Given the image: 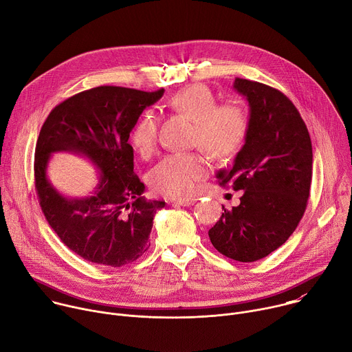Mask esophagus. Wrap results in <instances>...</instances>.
<instances>
[{"mask_svg": "<svg viewBox=\"0 0 352 352\" xmlns=\"http://www.w3.org/2000/svg\"><path fill=\"white\" fill-rule=\"evenodd\" d=\"M196 202V199L195 197H184V199H178L177 200V205H181V206H190V205H193Z\"/></svg>", "mask_w": 352, "mask_h": 352, "instance_id": "1", "label": "esophagus"}]
</instances>
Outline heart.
<instances>
[{"mask_svg": "<svg viewBox=\"0 0 352 352\" xmlns=\"http://www.w3.org/2000/svg\"><path fill=\"white\" fill-rule=\"evenodd\" d=\"M175 113L193 121L192 142L213 159L234 156L248 133L245 110L232 103L217 104L214 93L205 85L188 86L168 100ZM131 143L140 156H150L157 143V118L144 111L131 132ZM208 173V163L197 153L167 155L150 173V185L163 196H189L196 182Z\"/></svg>", "mask_w": 352, "mask_h": 352, "instance_id": "1", "label": "heart"}]
</instances>
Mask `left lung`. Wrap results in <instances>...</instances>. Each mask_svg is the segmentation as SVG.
<instances>
[{
	"label": "left lung",
	"mask_w": 352,
	"mask_h": 352,
	"mask_svg": "<svg viewBox=\"0 0 352 352\" xmlns=\"http://www.w3.org/2000/svg\"><path fill=\"white\" fill-rule=\"evenodd\" d=\"M248 102V133L230 170L216 177L241 204L209 230L213 246L238 262H256L280 248L302 219L312 179V143L289 98L267 85L236 78Z\"/></svg>",
	"instance_id": "1"
}]
</instances>
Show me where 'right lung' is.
<instances>
[{
    "label": "right lung",
    "mask_w": 352,
    "mask_h": 352,
    "mask_svg": "<svg viewBox=\"0 0 352 352\" xmlns=\"http://www.w3.org/2000/svg\"><path fill=\"white\" fill-rule=\"evenodd\" d=\"M163 94L164 89L93 87L58 104L41 126L34 153L40 206L60 239L85 261L121 267L150 246L155 214L166 202L144 199V184L133 174L128 139L143 110ZM60 151L95 166L98 184L89 195L68 197L49 181V159Z\"/></svg>",
    "instance_id": "obj_1"
}]
</instances>
